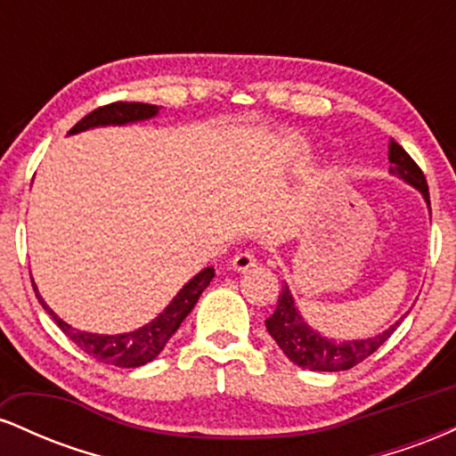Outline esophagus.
Returning a JSON list of instances; mask_svg holds the SVG:
<instances>
[{"label":"esophagus","instance_id":"34e87169","mask_svg":"<svg viewBox=\"0 0 456 456\" xmlns=\"http://www.w3.org/2000/svg\"><path fill=\"white\" fill-rule=\"evenodd\" d=\"M255 264H257V257H255V255L250 253V250H244V253H238V255H235V257H233V261H232L233 270H238V272H244V270L253 268Z\"/></svg>","mask_w":456,"mask_h":456}]
</instances>
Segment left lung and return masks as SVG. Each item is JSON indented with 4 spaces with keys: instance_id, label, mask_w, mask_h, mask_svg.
Wrapping results in <instances>:
<instances>
[{
    "instance_id": "1",
    "label": "left lung",
    "mask_w": 456,
    "mask_h": 456,
    "mask_svg": "<svg viewBox=\"0 0 456 456\" xmlns=\"http://www.w3.org/2000/svg\"><path fill=\"white\" fill-rule=\"evenodd\" d=\"M390 171L401 175L403 180L410 182L422 192L428 203V184L427 177L422 174L416 160L401 148L396 141H390ZM399 323H395L390 330L378 334L373 338H364V341H332V338H323L322 334L313 332L311 328L302 322L294 306V297L289 294V287H282L279 296V305L276 311L265 319V328H268L270 337L274 338L276 345L282 349V354L291 360V362L302 366L308 370H347L352 366L360 364L362 360L369 358L370 354L390 338Z\"/></svg>"
}]
</instances>
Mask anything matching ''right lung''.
Instances as JSON below:
<instances>
[{"label":"right lung","mask_w":456,"mask_h":456,"mask_svg":"<svg viewBox=\"0 0 456 456\" xmlns=\"http://www.w3.org/2000/svg\"><path fill=\"white\" fill-rule=\"evenodd\" d=\"M156 111H159L156 104H145V102L118 101L111 104H102V107L94 109L92 113H87L81 122H77L75 126L68 130V134L81 133V130L94 128V126H107V124H128V122H137V119H148L151 115H156ZM212 279H214L212 268L199 272L195 279L182 287L180 294L174 297V302H171V305L154 319V322L148 323V326L134 330V332L130 334H118V337L78 332V330L68 326L66 322H61V319L45 305V300L40 297L34 282H31V285H34V291L36 296H38L40 305L49 311V315L53 317V322L60 326L61 332H64L66 337L77 345V347H81L87 355L96 358L98 362L122 366V369H133V366L151 362V360L162 352V347H165L167 341L174 337L175 330L180 328V323L184 322L188 313L192 311V306L197 305L201 291L210 285Z\"/></svg>","instance_id":"right-lung-1"}]
</instances>
